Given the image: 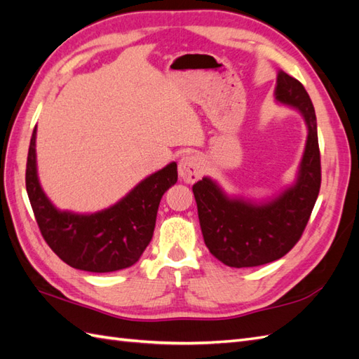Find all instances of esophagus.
Returning <instances> with one entry per match:
<instances>
[{
	"label": "esophagus",
	"mask_w": 359,
	"mask_h": 359,
	"mask_svg": "<svg viewBox=\"0 0 359 359\" xmlns=\"http://www.w3.org/2000/svg\"><path fill=\"white\" fill-rule=\"evenodd\" d=\"M203 172V161L198 154H187L179 162V176L183 182L194 183Z\"/></svg>",
	"instance_id": "34e87169"
}]
</instances>
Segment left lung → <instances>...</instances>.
<instances>
[{"label": "left lung", "mask_w": 359, "mask_h": 359, "mask_svg": "<svg viewBox=\"0 0 359 359\" xmlns=\"http://www.w3.org/2000/svg\"><path fill=\"white\" fill-rule=\"evenodd\" d=\"M274 100L299 110L308 128L296 180L265 200L229 196L210 177L198 180L192 192L205 244L229 267H258L280 259L305 231L321 183L317 118L306 89L279 71Z\"/></svg>", "instance_id": "1"}]
</instances>
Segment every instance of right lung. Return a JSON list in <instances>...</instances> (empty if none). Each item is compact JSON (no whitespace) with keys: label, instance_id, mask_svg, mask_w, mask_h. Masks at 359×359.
Here are the masks:
<instances>
[{"label":"right lung","instance_id":"1","mask_svg":"<svg viewBox=\"0 0 359 359\" xmlns=\"http://www.w3.org/2000/svg\"><path fill=\"white\" fill-rule=\"evenodd\" d=\"M176 182L177 163L171 162L103 210L94 214L60 210L41 187L36 127L33 130L25 170L27 194L43 240L72 269L110 273L136 264L151 241L161 198Z\"/></svg>","mask_w":359,"mask_h":359}]
</instances>
